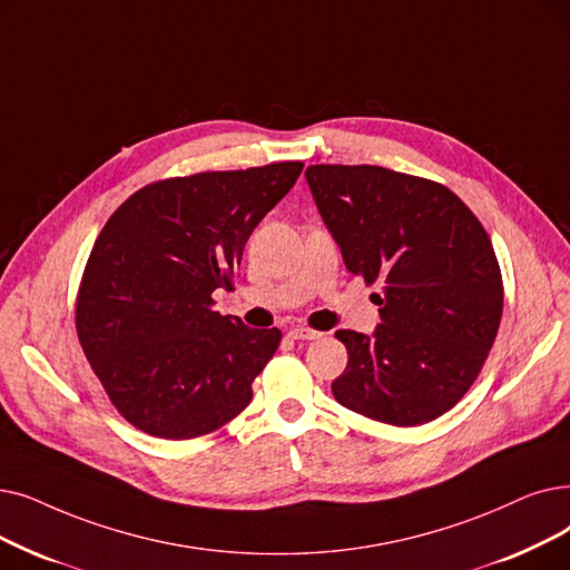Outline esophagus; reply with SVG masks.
I'll return each mask as SVG.
<instances>
[{
	"label": "esophagus",
	"instance_id": "34e87169",
	"mask_svg": "<svg viewBox=\"0 0 570 570\" xmlns=\"http://www.w3.org/2000/svg\"><path fill=\"white\" fill-rule=\"evenodd\" d=\"M288 337L291 340H318L321 333L312 331V328H305V326H295V328L288 331Z\"/></svg>",
	"mask_w": 570,
	"mask_h": 570
}]
</instances>
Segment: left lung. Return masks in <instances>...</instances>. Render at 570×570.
<instances>
[{
    "label": "left lung",
    "instance_id": "1",
    "mask_svg": "<svg viewBox=\"0 0 570 570\" xmlns=\"http://www.w3.org/2000/svg\"><path fill=\"white\" fill-rule=\"evenodd\" d=\"M305 179L346 269L380 284L382 324L337 331L346 410L419 426L452 410L497 340L503 282L475 214L435 181L377 165H309Z\"/></svg>",
    "mask_w": 570,
    "mask_h": 570
}]
</instances>
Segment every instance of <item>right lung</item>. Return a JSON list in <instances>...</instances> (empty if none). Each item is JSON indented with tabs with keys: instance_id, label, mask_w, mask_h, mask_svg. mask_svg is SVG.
I'll list each match as a JSON object with an SVG mask.
<instances>
[{
	"instance_id": "right-lung-1",
	"label": "right lung",
	"mask_w": 570,
	"mask_h": 570,
	"mask_svg": "<svg viewBox=\"0 0 570 570\" xmlns=\"http://www.w3.org/2000/svg\"><path fill=\"white\" fill-rule=\"evenodd\" d=\"M301 171L272 163L158 181L107 220L86 263L77 333L132 426L188 440L252 403L282 333L220 316L212 293L233 286L246 239Z\"/></svg>"
}]
</instances>
